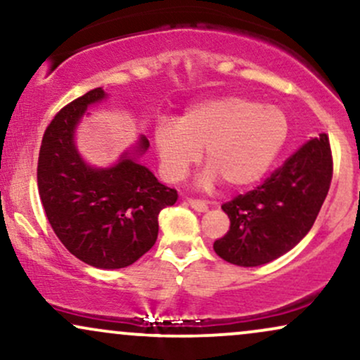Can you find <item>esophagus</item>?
Segmentation results:
<instances>
[{"label":"esophagus","mask_w":360,"mask_h":360,"mask_svg":"<svg viewBox=\"0 0 360 360\" xmlns=\"http://www.w3.org/2000/svg\"><path fill=\"white\" fill-rule=\"evenodd\" d=\"M188 205L191 206V208L196 210V212H208V203L206 201H201V200H194V198H188Z\"/></svg>","instance_id":"1"}]
</instances>
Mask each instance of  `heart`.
<instances>
[{
    "instance_id": "b5f03b06",
    "label": "heart",
    "mask_w": 360,
    "mask_h": 360,
    "mask_svg": "<svg viewBox=\"0 0 360 360\" xmlns=\"http://www.w3.org/2000/svg\"><path fill=\"white\" fill-rule=\"evenodd\" d=\"M289 135V120L279 106L243 96L198 101L177 123L155 127L154 143L167 181H181L205 148V184L217 177L226 188L242 189L269 171Z\"/></svg>"
}]
</instances>
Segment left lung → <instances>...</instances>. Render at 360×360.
<instances>
[{
    "mask_svg": "<svg viewBox=\"0 0 360 360\" xmlns=\"http://www.w3.org/2000/svg\"><path fill=\"white\" fill-rule=\"evenodd\" d=\"M333 174L326 134L311 139L245 194L221 205L230 230L213 243L226 262L255 267L281 257L311 230Z\"/></svg>",
    "mask_w": 360,
    "mask_h": 360,
    "instance_id": "1",
    "label": "left lung"
}]
</instances>
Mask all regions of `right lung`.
I'll list each match as a JSON object with an SVG mask.
<instances>
[{
  "label": "right lung",
  "mask_w": 360,
  "mask_h": 360,
  "mask_svg": "<svg viewBox=\"0 0 360 360\" xmlns=\"http://www.w3.org/2000/svg\"><path fill=\"white\" fill-rule=\"evenodd\" d=\"M101 88L69 103L45 130L37 167L40 201L64 247L98 269H122L154 247L160 210L177 201L139 157L148 148L140 135L111 167H91L74 143V130L88 106L105 100Z\"/></svg>",
  "instance_id": "1"
}]
</instances>
